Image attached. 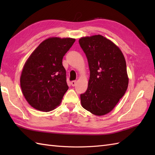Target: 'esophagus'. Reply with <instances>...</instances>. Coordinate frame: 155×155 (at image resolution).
Segmentation results:
<instances>
[{
  "instance_id": "1",
  "label": "esophagus",
  "mask_w": 155,
  "mask_h": 155,
  "mask_svg": "<svg viewBox=\"0 0 155 155\" xmlns=\"http://www.w3.org/2000/svg\"><path fill=\"white\" fill-rule=\"evenodd\" d=\"M76 84H77V81H73L71 82V85L72 87H75Z\"/></svg>"
}]
</instances>
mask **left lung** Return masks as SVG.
<instances>
[{"label": "left lung", "instance_id": "obj_1", "mask_svg": "<svg viewBox=\"0 0 155 155\" xmlns=\"http://www.w3.org/2000/svg\"><path fill=\"white\" fill-rule=\"evenodd\" d=\"M90 70L87 90L81 94L82 107L102 116L113 109L127 91V64L120 48L103 36L79 39Z\"/></svg>", "mask_w": 155, "mask_h": 155}]
</instances>
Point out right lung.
Returning a JSON list of instances; mask_svg holds the SVG:
<instances>
[{"label":"right lung","mask_w":155,"mask_h":155,"mask_svg":"<svg viewBox=\"0 0 155 155\" xmlns=\"http://www.w3.org/2000/svg\"><path fill=\"white\" fill-rule=\"evenodd\" d=\"M74 42L71 38H48L25 62L21 87L26 100L35 109L48 112L61 104L68 89L62 58Z\"/></svg>","instance_id":"right-lung-1"}]
</instances>
